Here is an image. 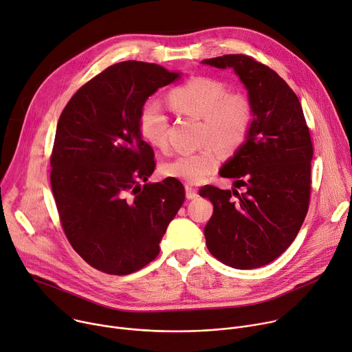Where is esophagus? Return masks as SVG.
<instances>
[{"instance_id": "esophagus-1", "label": "esophagus", "mask_w": 352, "mask_h": 352, "mask_svg": "<svg viewBox=\"0 0 352 352\" xmlns=\"http://www.w3.org/2000/svg\"><path fill=\"white\" fill-rule=\"evenodd\" d=\"M185 190H186V198L188 199H197L199 195H198V190L195 188H192L190 185H186L185 186Z\"/></svg>"}]
</instances>
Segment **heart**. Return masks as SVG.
I'll use <instances>...</instances> for the list:
<instances>
[{
    "label": "heart",
    "instance_id": "1",
    "mask_svg": "<svg viewBox=\"0 0 352 352\" xmlns=\"http://www.w3.org/2000/svg\"><path fill=\"white\" fill-rule=\"evenodd\" d=\"M168 101L179 113L202 119L201 143L197 153L181 154L162 167L167 177L189 185L202 184L219 164L216 146L234 150L247 138L252 123L251 101L240 92H228L225 84L209 77H190L168 94ZM143 139L157 148L168 144V118L157 101H147L139 112Z\"/></svg>",
    "mask_w": 352,
    "mask_h": 352
}]
</instances>
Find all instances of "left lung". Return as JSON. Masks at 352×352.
I'll return each instance as SVG.
<instances>
[{
	"label": "left lung",
	"mask_w": 352,
	"mask_h": 352,
	"mask_svg": "<svg viewBox=\"0 0 352 352\" xmlns=\"http://www.w3.org/2000/svg\"><path fill=\"white\" fill-rule=\"evenodd\" d=\"M233 69L248 89L252 123L247 140L223 166L220 177L237 189L206 185L199 195L213 204L206 245L220 263L237 270L270 264L296 239L310 201L313 144L302 105L272 69L245 54L204 60Z\"/></svg>",
	"instance_id": "left-lung-1"
}]
</instances>
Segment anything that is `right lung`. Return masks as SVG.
Returning a JSON list of instances; mask_svg holds the SVG:
<instances>
[{
	"mask_svg": "<svg viewBox=\"0 0 352 352\" xmlns=\"http://www.w3.org/2000/svg\"><path fill=\"white\" fill-rule=\"evenodd\" d=\"M178 77L154 63H116L85 82L60 115L53 197L67 240L95 270L127 275L151 263L184 204L178 179L147 182L154 151L139 129L142 105Z\"/></svg>",
	"mask_w": 352,
	"mask_h": 352,
	"instance_id": "obj_1",
	"label": "right lung"
}]
</instances>
